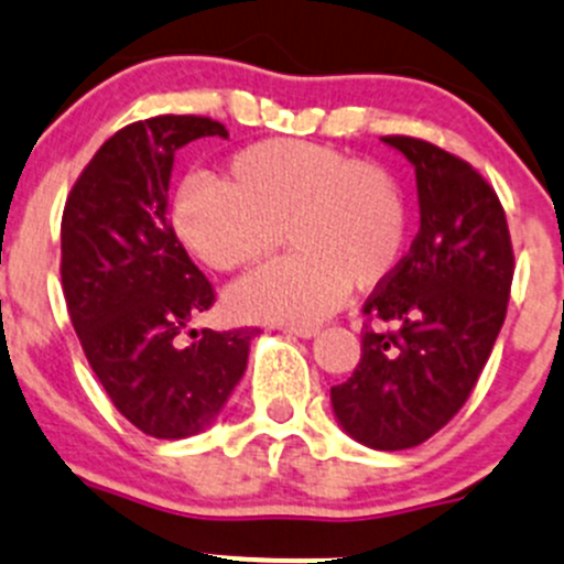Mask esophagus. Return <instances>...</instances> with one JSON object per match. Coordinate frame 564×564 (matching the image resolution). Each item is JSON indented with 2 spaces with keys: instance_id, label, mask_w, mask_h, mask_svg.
I'll return each mask as SVG.
<instances>
[{
  "instance_id": "esophagus-1",
  "label": "esophagus",
  "mask_w": 564,
  "mask_h": 564,
  "mask_svg": "<svg viewBox=\"0 0 564 564\" xmlns=\"http://www.w3.org/2000/svg\"><path fill=\"white\" fill-rule=\"evenodd\" d=\"M280 328L284 334H295V337H304V339L315 337V334H317L315 326H290V323H282Z\"/></svg>"
}]
</instances>
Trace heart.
<instances>
[{
  "instance_id": "1",
  "label": "heart",
  "mask_w": 564,
  "mask_h": 564,
  "mask_svg": "<svg viewBox=\"0 0 564 564\" xmlns=\"http://www.w3.org/2000/svg\"><path fill=\"white\" fill-rule=\"evenodd\" d=\"M177 238L216 271L260 263L290 230L299 252L232 288L236 312L315 323L348 295L398 269L409 208L398 181L372 161L301 139H265L227 161L225 181L192 177L172 210Z\"/></svg>"
}]
</instances>
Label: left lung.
I'll return each mask as SVG.
<instances>
[{"mask_svg":"<svg viewBox=\"0 0 564 564\" xmlns=\"http://www.w3.org/2000/svg\"><path fill=\"white\" fill-rule=\"evenodd\" d=\"M381 139L414 164L420 232L361 306V359L332 405L348 436L392 453L427 442L469 400L505 323L516 254L505 208L469 161L425 139Z\"/></svg>","mask_w":564,"mask_h":564,"instance_id":"1","label":"left lung"}]
</instances>
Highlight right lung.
Instances as JSON below:
<instances>
[{
	"instance_id": "obj_1",
	"label": "right lung",
	"mask_w": 564,
	"mask_h": 564,
	"mask_svg": "<svg viewBox=\"0 0 564 564\" xmlns=\"http://www.w3.org/2000/svg\"><path fill=\"white\" fill-rule=\"evenodd\" d=\"M219 120L159 115L106 139L63 210V293L87 361L115 409L153 438L214 422L247 370L254 328L188 332L214 284L192 263L166 214L172 161Z\"/></svg>"
}]
</instances>
